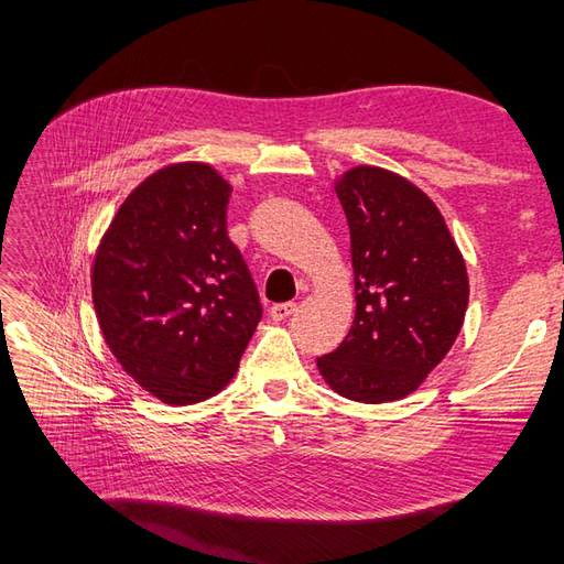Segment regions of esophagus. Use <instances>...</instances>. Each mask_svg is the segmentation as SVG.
I'll return each mask as SVG.
<instances>
[{
    "label": "esophagus",
    "mask_w": 564,
    "mask_h": 564,
    "mask_svg": "<svg viewBox=\"0 0 564 564\" xmlns=\"http://www.w3.org/2000/svg\"><path fill=\"white\" fill-rule=\"evenodd\" d=\"M295 303H275V305H271L269 307V315L275 319V322H281V319H289L293 313H295Z\"/></svg>",
    "instance_id": "1"
}]
</instances>
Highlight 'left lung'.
Returning <instances> with one entry per match:
<instances>
[{"mask_svg": "<svg viewBox=\"0 0 564 564\" xmlns=\"http://www.w3.org/2000/svg\"><path fill=\"white\" fill-rule=\"evenodd\" d=\"M351 232L356 317L317 358L327 386L366 404L422 386L460 334L470 283L436 203L410 178L358 164L337 184Z\"/></svg>", "mask_w": 564, "mask_h": 564, "instance_id": "obj_1", "label": "left lung"}]
</instances>
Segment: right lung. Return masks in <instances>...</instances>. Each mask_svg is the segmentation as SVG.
<instances>
[{"label": "right lung", "mask_w": 564, "mask_h": 564, "mask_svg": "<svg viewBox=\"0 0 564 564\" xmlns=\"http://www.w3.org/2000/svg\"><path fill=\"white\" fill-rule=\"evenodd\" d=\"M230 194L206 162L162 166L130 191L94 257L104 341L164 404L218 394L261 319L257 285L227 237Z\"/></svg>", "instance_id": "obj_1"}]
</instances>
